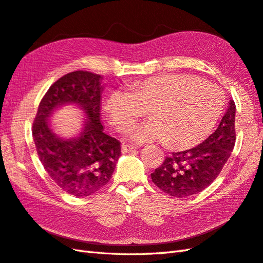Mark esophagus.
I'll use <instances>...</instances> for the list:
<instances>
[{"label":"esophagus","mask_w":263,"mask_h":263,"mask_svg":"<svg viewBox=\"0 0 263 263\" xmlns=\"http://www.w3.org/2000/svg\"><path fill=\"white\" fill-rule=\"evenodd\" d=\"M138 149V146L136 145H122V153H129V152H134Z\"/></svg>","instance_id":"1"}]
</instances>
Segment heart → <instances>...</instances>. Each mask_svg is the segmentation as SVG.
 I'll return each mask as SVG.
<instances>
[{
	"label": "heart",
	"instance_id": "obj_1",
	"mask_svg": "<svg viewBox=\"0 0 263 263\" xmlns=\"http://www.w3.org/2000/svg\"><path fill=\"white\" fill-rule=\"evenodd\" d=\"M105 111L119 130H125L149 109L150 121L131 127L126 139L136 143L159 141L174 149L199 144L211 132L223 107L217 86L186 74H163L113 90Z\"/></svg>",
	"mask_w": 263,
	"mask_h": 263
}]
</instances>
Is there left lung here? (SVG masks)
<instances>
[{
  "instance_id": "1",
  "label": "left lung",
  "mask_w": 263,
  "mask_h": 263,
  "mask_svg": "<svg viewBox=\"0 0 263 263\" xmlns=\"http://www.w3.org/2000/svg\"><path fill=\"white\" fill-rule=\"evenodd\" d=\"M235 104L230 100L221 122L210 137L190 150L172 152L151 173L152 182L163 192L185 198L203 191L230 158L235 143Z\"/></svg>"
}]
</instances>
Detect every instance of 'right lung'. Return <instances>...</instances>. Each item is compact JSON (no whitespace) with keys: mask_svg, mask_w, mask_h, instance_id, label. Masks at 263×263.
I'll return each instance as SVG.
<instances>
[{"mask_svg":"<svg viewBox=\"0 0 263 263\" xmlns=\"http://www.w3.org/2000/svg\"><path fill=\"white\" fill-rule=\"evenodd\" d=\"M102 77L87 71L65 74L53 83L40 102L32 134L40 161L51 179L77 198L92 196L109 183L121 156L120 142L101 123ZM67 104L85 113L77 137L62 138L48 122L52 113Z\"/></svg>","mask_w":263,"mask_h":263,"instance_id":"1","label":"right lung"}]
</instances>
